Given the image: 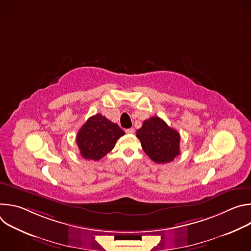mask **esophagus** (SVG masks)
Returning <instances> with one entry per match:
<instances>
[{
    "label": "esophagus",
    "instance_id": "1",
    "mask_svg": "<svg viewBox=\"0 0 251 251\" xmlns=\"http://www.w3.org/2000/svg\"><path fill=\"white\" fill-rule=\"evenodd\" d=\"M125 132H126L127 134H133V133L135 132V129H134V128H129V129H126Z\"/></svg>",
    "mask_w": 251,
    "mask_h": 251
}]
</instances>
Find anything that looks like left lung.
I'll return each mask as SVG.
<instances>
[{"label": "left lung", "mask_w": 251, "mask_h": 251, "mask_svg": "<svg viewBox=\"0 0 251 251\" xmlns=\"http://www.w3.org/2000/svg\"><path fill=\"white\" fill-rule=\"evenodd\" d=\"M136 136L144 152L158 164L170 163L180 155V134L157 116L145 120Z\"/></svg>", "instance_id": "8db88e82"}]
</instances>
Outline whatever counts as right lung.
I'll list each match as a JSON object with an SVG mask.
<instances>
[{
    "label": "right lung",
    "instance_id": "right-lung-1",
    "mask_svg": "<svg viewBox=\"0 0 251 251\" xmlns=\"http://www.w3.org/2000/svg\"><path fill=\"white\" fill-rule=\"evenodd\" d=\"M125 132L115 123L101 114H96L79 129L76 143L80 155L86 160L98 161L108 154L115 146L117 140Z\"/></svg>",
    "mask_w": 251,
    "mask_h": 251
}]
</instances>
